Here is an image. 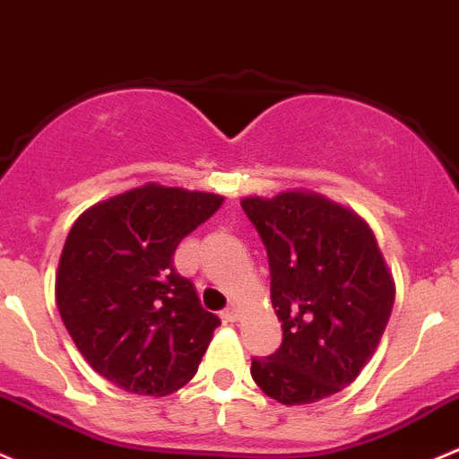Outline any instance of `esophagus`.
I'll list each match as a JSON object with an SVG mask.
<instances>
[{
	"mask_svg": "<svg viewBox=\"0 0 459 459\" xmlns=\"http://www.w3.org/2000/svg\"><path fill=\"white\" fill-rule=\"evenodd\" d=\"M221 318H224L226 323H235V321H238V306H235V303H230V306L226 307L224 312H221Z\"/></svg>",
	"mask_w": 459,
	"mask_h": 459,
	"instance_id": "1",
	"label": "esophagus"
}]
</instances>
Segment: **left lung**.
I'll list each match as a JSON object with an SVG mask.
<instances>
[{
  "label": "left lung",
  "mask_w": 459,
  "mask_h": 459,
  "mask_svg": "<svg viewBox=\"0 0 459 459\" xmlns=\"http://www.w3.org/2000/svg\"><path fill=\"white\" fill-rule=\"evenodd\" d=\"M242 209L266 246L281 347L250 374L277 403L310 404L356 380L378 347L395 286L369 224L306 189L250 195Z\"/></svg>",
  "instance_id": "8db88e82"
}]
</instances>
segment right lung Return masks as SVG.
Here are the masks:
<instances>
[{
	"label": "right lung",
	"instance_id": "right-lung-1",
	"mask_svg": "<svg viewBox=\"0 0 459 459\" xmlns=\"http://www.w3.org/2000/svg\"><path fill=\"white\" fill-rule=\"evenodd\" d=\"M224 197L156 182L91 204L67 233L56 307L96 374L138 395L185 387L220 318L173 268L178 244Z\"/></svg>",
	"mask_w": 459,
	"mask_h": 459
}]
</instances>
